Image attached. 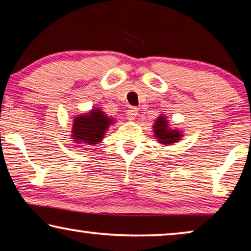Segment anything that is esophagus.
Returning a JSON list of instances; mask_svg holds the SVG:
<instances>
[{
    "label": "esophagus",
    "instance_id": "34e87169",
    "mask_svg": "<svg viewBox=\"0 0 251 251\" xmlns=\"http://www.w3.org/2000/svg\"><path fill=\"white\" fill-rule=\"evenodd\" d=\"M138 114V109L136 107H130L128 110H127V120L129 121H134L136 116Z\"/></svg>",
    "mask_w": 251,
    "mask_h": 251
}]
</instances>
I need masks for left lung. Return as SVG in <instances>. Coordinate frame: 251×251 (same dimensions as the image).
<instances>
[{
    "instance_id": "left-lung-1",
    "label": "left lung",
    "mask_w": 251,
    "mask_h": 251,
    "mask_svg": "<svg viewBox=\"0 0 251 251\" xmlns=\"http://www.w3.org/2000/svg\"><path fill=\"white\" fill-rule=\"evenodd\" d=\"M154 128L155 136L158 138L159 143L164 144V145H168V144L178 142L181 137L179 130L168 128V122L165 120L164 116H159L157 118Z\"/></svg>"
}]
</instances>
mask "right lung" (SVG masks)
<instances>
[{
    "label": "right lung",
    "mask_w": 251,
    "mask_h": 251,
    "mask_svg": "<svg viewBox=\"0 0 251 251\" xmlns=\"http://www.w3.org/2000/svg\"><path fill=\"white\" fill-rule=\"evenodd\" d=\"M113 121L108 118L100 109H92L91 113L77 116L73 123L74 142L85 145H95L104 137L105 131Z\"/></svg>",
    "instance_id": "right-lung-1"
}]
</instances>
